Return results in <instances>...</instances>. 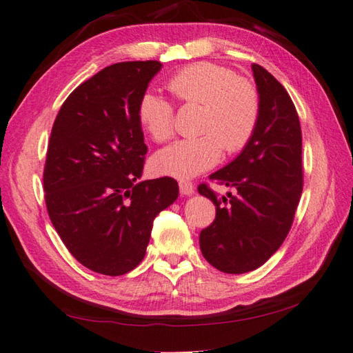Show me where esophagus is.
Instances as JSON below:
<instances>
[{
  "instance_id": "1",
  "label": "esophagus",
  "mask_w": 353,
  "mask_h": 353,
  "mask_svg": "<svg viewBox=\"0 0 353 353\" xmlns=\"http://www.w3.org/2000/svg\"><path fill=\"white\" fill-rule=\"evenodd\" d=\"M179 190H181L183 196H191L194 192V185L190 181H181L179 182Z\"/></svg>"
}]
</instances>
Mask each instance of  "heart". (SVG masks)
I'll return each instance as SVG.
<instances>
[{
    "instance_id": "1",
    "label": "heart",
    "mask_w": 353,
    "mask_h": 353,
    "mask_svg": "<svg viewBox=\"0 0 353 353\" xmlns=\"http://www.w3.org/2000/svg\"><path fill=\"white\" fill-rule=\"evenodd\" d=\"M170 92L183 105H202L197 133L177 141L153 159L159 174L190 179L219 162L222 151L240 153L259 127L261 101L257 85L245 76L214 62H196L172 74ZM137 119L154 142H167L174 134V105L151 92L142 94Z\"/></svg>"
}]
</instances>
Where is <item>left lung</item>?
<instances>
[{"label":"left lung","instance_id":"1","mask_svg":"<svg viewBox=\"0 0 353 353\" xmlns=\"http://www.w3.org/2000/svg\"><path fill=\"white\" fill-rule=\"evenodd\" d=\"M261 113L243 151L210 176L234 188L220 199L206 183L197 191L216 205V219L202 230L200 251L226 274L254 271L279 250L291 230L303 191L301 127L291 96L259 64H252Z\"/></svg>","mask_w":353,"mask_h":353}]
</instances>
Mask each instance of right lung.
I'll list each match as a JSON object with an SVG mask.
<instances>
[{
	"mask_svg": "<svg viewBox=\"0 0 353 353\" xmlns=\"http://www.w3.org/2000/svg\"><path fill=\"white\" fill-rule=\"evenodd\" d=\"M161 67H105L73 90L53 122L43 174L48 217L73 257L103 275L141 263L154 217L179 196L172 177L139 182L148 148L137 105Z\"/></svg>",
	"mask_w": 353,
	"mask_h": 353,
	"instance_id": "add662e5",
	"label": "right lung"
}]
</instances>
